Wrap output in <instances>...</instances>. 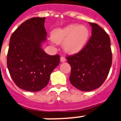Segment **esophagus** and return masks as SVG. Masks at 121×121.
<instances>
[{"label": "esophagus", "mask_w": 121, "mask_h": 121, "mask_svg": "<svg viewBox=\"0 0 121 121\" xmlns=\"http://www.w3.org/2000/svg\"><path fill=\"white\" fill-rule=\"evenodd\" d=\"M60 61L61 62H65L66 61V59L64 58V57H63V56H61L60 58Z\"/></svg>", "instance_id": "1"}]
</instances>
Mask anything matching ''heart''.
Returning <instances> with one entry per match:
<instances>
[{
	"label": "heart",
	"mask_w": 121,
	"mask_h": 121,
	"mask_svg": "<svg viewBox=\"0 0 121 121\" xmlns=\"http://www.w3.org/2000/svg\"><path fill=\"white\" fill-rule=\"evenodd\" d=\"M52 39L57 44H62L64 51L69 54H76L82 51L89 39L90 31L85 25L70 24L54 29Z\"/></svg>",
	"instance_id": "b5f03b06"
}]
</instances>
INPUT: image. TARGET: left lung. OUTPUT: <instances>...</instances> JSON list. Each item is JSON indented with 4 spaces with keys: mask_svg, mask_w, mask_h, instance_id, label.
Listing matches in <instances>:
<instances>
[{
    "mask_svg": "<svg viewBox=\"0 0 121 121\" xmlns=\"http://www.w3.org/2000/svg\"><path fill=\"white\" fill-rule=\"evenodd\" d=\"M89 23L92 36L84 48L78 54L67 57L71 67L70 82L85 92L98 88L104 83L112 63L109 35L98 24Z\"/></svg>",
    "mask_w": 121,
    "mask_h": 121,
    "instance_id": "left-lung-1",
    "label": "left lung"
}]
</instances>
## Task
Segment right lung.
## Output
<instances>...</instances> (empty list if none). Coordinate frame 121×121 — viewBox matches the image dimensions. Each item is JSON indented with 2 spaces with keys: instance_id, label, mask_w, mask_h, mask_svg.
I'll use <instances>...</instances> for the list:
<instances>
[{
  "instance_id": "add662e5",
  "label": "right lung",
  "mask_w": 121,
  "mask_h": 121,
  "mask_svg": "<svg viewBox=\"0 0 121 121\" xmlns=\"http://www.w3.org/2000/svg\"><path fill=\"white\" fill-rule=\"evenodd\" d=\"M46 17H33L22 23L10 37L7 67L15 84L23 90L38 92L48 84L60 63V56H50L41 48L46 40Z\"/></svg>"
}]
</instances>
